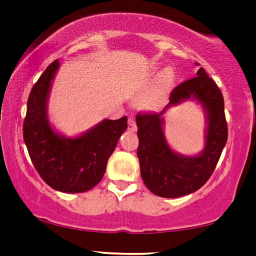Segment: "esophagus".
<instances>
[{
    "instance_id": "1",
    "label": "esophagus",
    "mask_w": 256,
    "mask_h": 256,
    "mask_svg": "<svg viewBox=\"0 0 256 256\" xmlns=\"http://www.w3.org/2000/svg\"><path fill=\"white\" fill-rule=\"evenodd\" d=\"M128 129L130 132H136L138 130V127H136V122L134 120V118H128Z\"/></svg>"
}]
</instances>
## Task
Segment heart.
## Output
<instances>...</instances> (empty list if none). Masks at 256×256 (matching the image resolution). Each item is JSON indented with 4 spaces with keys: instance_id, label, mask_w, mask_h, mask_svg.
<instances>
[{
    "instance_id": "heart-1",
    "label": "heart",
    "mask_w": 256,
    "mask_h": 256,
    "mask_svg": "<svg viewBox=\"0 0 256 256\" xmlns=\"http://www.w3.org/2000/svg\"><path fill=\"white\" fill-rule=\"evenodd\" d=\"M174 84V73L170 68H163L154 80L152 85L140 96L138 106L146 110H157L166 102L171 86Z\"/></svg>"
}]
</instances>
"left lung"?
I'll list each match as a JSON object with an SVG mask.
<instances>
[{"mask_svg":"<svg viewBox=\"0 0 256 256\" xmlns=\"http://www.w3.org/2000/svg\"><path fill=\"white\" fill-rule=\"evenodd\" d=\"M188 100H197L206 114V144L197 156L174 152L164 135L162 115ZM136 124L142 180L154 194L164 198L183 197L200 188L214 171L228 135L222 94L202 68L171 92L160 113L138 114Z\"/></svg>","mask_w":256,"mask_h":256,"instance_id":"obj_1","label":"left lung"}]
</instances>
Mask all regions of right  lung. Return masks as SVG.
<instances>
[{"mask_svg":"<svg viewBox=\"0 0 256 256\" xmlns=\"http://www.w3.org/2000/svg\"><path fill=\"white\" fill-rule=\"evenodd\" d=\"M59 60L48 66L31 90L23 138L37 172L48 186L65 194L88 191L102 180L107 162L127 129V116L104 120L82 134L68 138L48 118V98Z\"/></svg>","mask_w":256,"mask_h":256,"instance_id":"right-lung-1","label":"right lung"}]
</instances>
